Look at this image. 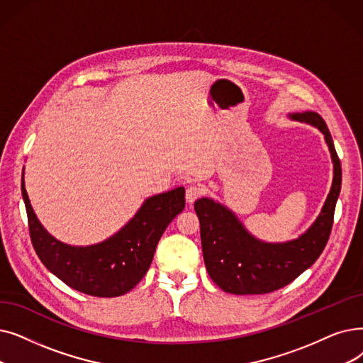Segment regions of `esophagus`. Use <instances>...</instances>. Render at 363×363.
<instances>
[{
    "mask_svg": "<svg viewBox=\"0 0 363 363\" xmlns=\"http://www.w3.org/2000/svg\"><path fill=\"white\" fill-rule=\"evenodd\" d=\"M204 194V190L200 185H191L186 188V193H185V200L186 203L193 204L199 197H201Z\"/></svg>",
    "mask_w": 363,
    "mask_h": 363,
    "instance_id": "esophagus-1",
    "label": "esophagus"
}]
</instances>
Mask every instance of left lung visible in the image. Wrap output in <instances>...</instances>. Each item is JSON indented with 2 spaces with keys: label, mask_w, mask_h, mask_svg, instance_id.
<instances>
[{
  "label": "left lung",
  "mask_w": 363,
  "mask_h": 363,
  "mask_svg": "<svg viewBox=\"0 0 363 363\" xmlns=\"http://www.w3.org/2000/svg\"><path fill=\"white\" fill-rule=\"evenodd\" d=\"M289 118L308 123L325 135L334 163L333 186L313 225L298 239L285 243H267L254 238L234 212L212 199L201 197L194 203L204 265L211 279L228 294H269L286 286L316 262L333 230L341 190V163L333 136L318 113H295Z\"/></svg>",
  "instance_id": "left-lung-1"
}]
</instances>
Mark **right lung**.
Listing matches in <instances>:
<instances>
[{"label": "right lung", "mask_w": 363, "mask_h": 363, "mask_svg": "<svg viewBox=\"0 0 363 363\" xmlns=\"http://www.w3.org/2000/svg\"><path fill=\"white\" fill-rule=\"evenodd\" d=\"M30 242L41 262L75 291L91 296H120L147 274L154 252L170 220L185 208V188L178 186L148 197L135 216L111 238L91 246H71L56 240L41 225L25 190Z\"/></svg>", "instance_id": "1"}]
</instances>
